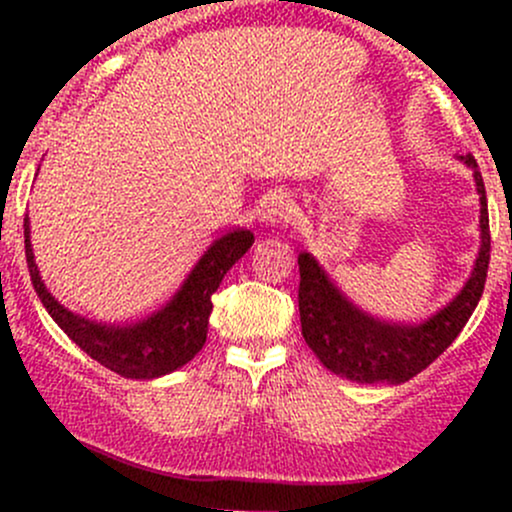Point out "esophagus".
Returning <instances> with one entry per match:
<instances>
[{"label": "esophagus", "mask_w": 512, "mask_h": 512, "mask_svg": "<svg viewBox=\"0 0 512 512\" xmlns=\"http://www.w3.org/2000/svg\"><path fill=\"white\" fill-rule=\"evenodd\" d=\"M293 202L286 195H279V192H274V195H269L267 199L262 202V209H260V216L264 223H272V226H279V223H289L293 219Z\"/></svg>", "instance_id": "34e87169"}]
</instances>
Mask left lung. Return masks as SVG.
Instances as JSON below:
<instances>
[{"instance_id": "8db88e82", "label": "left lung", "mask_w": 512, "mask_h": 512, "mask_svg": "<svg viewBox=\"0 0 512 512\" xmlns=\"http://www.w3.org/2000/svg\"><path fill=\"white\" fill-rule=\"evenodd\" d=\"M460 161L474 170V182H477L481 248L462 291L428 320L419 325H397V322L370 317L337 289V284L310 252L298 255V269H301L298 310H301L305 344L334 375H342L354 383H407L455 342L457 334L472 317L484 293L491 257V233L486 190L477 161L472 154L460 156Z\"/></svg>"}]
</instances>
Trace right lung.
Segmentation results:
<instances>
[{
    "label": "right lung",
    "instance_id": "obj_1",
    "mask_svg": "<svg viewBox=\"0 0 512 512\" xmlns=\"http://www.w3.org/2000/svg\"><path fill=\"white\" fill-rule=\"evenodd\" d=\"M23 238H26V262L33 289L52 320L93 361L132 380L161 378L199 354V349L207 342L209 315L214 308L211 293L219 289L228 269L255 243V236L245 228L221 233L204 250L180 289L161 308L127 325H108V322H93L72 313L45 289L38 264L33 260L28 216L23 219Z\"/></svg>",
    "mask_w": 512,
    "mask_h": 512
}]
</instances>
